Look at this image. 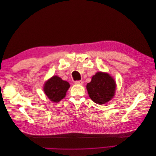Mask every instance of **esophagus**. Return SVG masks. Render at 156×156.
I'll return each mask as SVG.
<instances>
[{"mask_svg": "<svg viewBox=\"0 0 156 156\" xmlns=\"http://www.w3.org/2000/svg\"><path fill=\"white\" fill-rule=\"evenodd\" d=\"M75 84H79V85H82V84H83V81H82V80H81V81H76L75 82Z\"/></svg>", "mask_w": 156, "mask_h": 156, "instance_id": "obj_1", "label": "esophagus"}]
</instances>
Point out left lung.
I'll return each instance as SVG.
<instances>
[{"mask_svg":"<svg viewBox=\"0 0 156 156\" xmlns=\"http://www.w3.org/2000/svg\"><path fill=\"white\" fill-rule=\"evenodd\" d=\"M116 83L109 74L99 72L87 84V89L91 100L97 104H105L115 96Z\"/></svg>","mask_w":156,"mask_h":156,"instance_id":"8db88e82","label":"left lung"}]
</instances>
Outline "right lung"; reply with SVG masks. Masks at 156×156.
Segmentation results:
<instances>
[{"instance_id":"obj_1","label":"right lung","mask_w":156,"mask_h":156,"mask_svg":"<svg viewBox=\"0 0 156 156\" xmlns=\"http://www.w3.org/2000/svg\"><path fill=\"white\" fill-rule=\"evenodd\" d=\"M69 87L68 82L55 75L45 82L44 90L51 101L57 103L65 97Z\"/></svg>"}]
</instances>
